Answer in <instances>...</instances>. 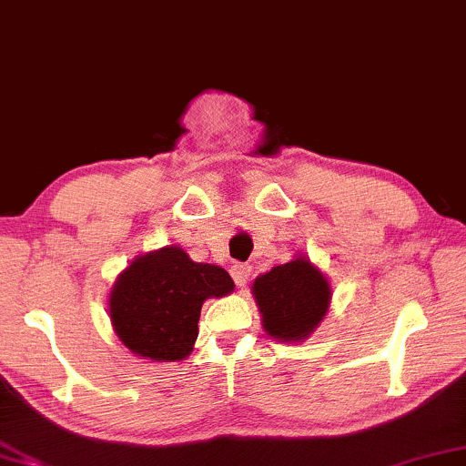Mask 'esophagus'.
Segmentation results:
<instances>
[{
	"label": "esophagus",
	"mask_w": 466,
	"mask_h": 466,
	"mask_svg": "<svg viewBox=\"0 0 466 466\" xmlns=\"http://www.w3.org/2000/svg\"><path fill=\"white\" fill-rule=\"evenodd\" d=\"M249 277H251V266H247V264L232 266V279H234V283L240 285V288L249 283Z\"/></svg>",
	"instance_id": "34e87169"
}]
</instances>
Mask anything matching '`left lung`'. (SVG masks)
Here are the masks:
<instances>
[{"mask_svg":"<svg viewBox=\"0 0 466 466\" xmlns=\"http://www.w3.org/2000/svg\"><path fill=\"white\" fill-rule=\"evenodd\" d=\"M251 294L264 332L279 343H302L311 337L332 302L330 281L305 253L256 277Z\"/></svg>","mask_w":466,"mask_h":466,"instance_id":"1","label":"left lung"}]
</instances>
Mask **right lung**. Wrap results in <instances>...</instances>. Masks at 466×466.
<instances>
[{
  "label": "right lung",
  "instance_id": "right-lung-1",
  "mask_svg": "<svg viewBox=\"0 0 466 466\" xmlns=\"http://www.w3.org/2000/svg\"><path fill=\"white\" fill-rule=\"evenodd\" d=\"M234 291L221 266L194 262L178 245L136 256L110 288L113 330L134 356L178 362L194 351L204 300Z\"/></svg>",
  "mask_w": 466,
  "mask_h": 466
}]
</instances>
